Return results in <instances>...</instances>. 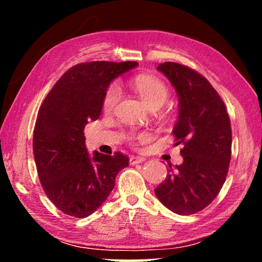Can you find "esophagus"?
<instances>
[{
    "label": "esophagus",
    "instance_id": "esophagus-1",
    "mask_svg": "<svg viewBox=\"0 0 262 262\" xmlns=\"http://www.w3.org/2000/svg\"><path fill=\"white\" fill-rule=\"evenodd\" d=\"M144 161L143 157H140V156H132L129 158V163L130 165H136V164H140Z\"/></svg>",
    "mask_w": 262,
    "mask_h": 262
}]
</instances>
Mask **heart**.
Listing matches in <instances>:
<instances>
[{
  "label": "heart",
  "instance_id": "b5f03b06",
  "mask_svg": "<svg viewBox=\"0 0 262 262\" xmlns=\"http://www.w3.org/2000/svg\"><path fill=\"white\" fill-rule=\"evenodd\" d=\"M132 88L139 95L142 100L147 104L150 110H158L166 103L170 96V91L166 84L161 79L150 75H139L132 79ZM121 90L118 84H111L106 89L103 98V110L104 112L110 113L117 106L118 101L120 100ZM147 134H136L135 132H130L128 134V139L130 141L135 139H145Z\"/></svg>",
  "mask_w": 262,
  "mask_h": 262
}]
</instances>
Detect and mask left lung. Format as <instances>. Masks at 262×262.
I'll list each match as a JSON object with an SVG mask.
<instances>
[{"mask_svg": "<svg viewBox=\"0 0 262 262\" xmlns=\"http://www.w3.org/2000/svg\"><path fill=\"white\" fill-rule=\"evenodd\" d=\"M176 88L179 117L172 134L184 162L155 188L167 209L192 215L205 209L220 193L231 159L232 132L221 96L196 70L176 62L157 67Z\"/></svg>", "mask_w": 262, "mask_h": 262, "instance_id": "left-lung-1", "label": "left lung"}]
</instances>
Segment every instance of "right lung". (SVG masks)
<instances>
[{
  "label": "right lung",
  "instance_id": "obj_1",
  "mask_svg": "<svg viewBox=\"0 0 262 262\" xmlns=\"http://www.w3.org/2000/svg\"><path fill=\"white\" fill-rule=\"evenodd\" d=\"M137 66L135 61H92L68 69L39 108L33 155L43 192L66 215L83 219L101 206L129 159L95 151L90 158L84 128L99 118L108 84Z\"/></svg>",
  "mask_w": 262,
  "mask_h": 262
}]
</instances>
